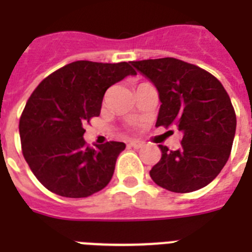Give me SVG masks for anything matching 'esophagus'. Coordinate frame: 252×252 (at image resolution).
<instances>
[{"instance_id": "obj_1", "label": "esophagus", "mask_w": 252, "mask_h": 252, "mask_svg": "<svg viewBox=\"0 0 252 252\" xmlns=\"http://www.w3.org/2000/svg\"><path fill=\"white\" fill-rule=\"evenodd\" d=\"M127 147H130V148H135V149H139V148H141V147H143V143H141V141H130V143H128L127 144Z\"/></svg>"}]
</instances>
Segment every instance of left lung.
<instances>
[{"label": "left lung", "mask_w": 252, "mask_h": 252, "mask_svg": "<svg viewBox=\"0 0 252 252\" xmlns=\"http://www.w3.org/2000/svg\"><path fill=\"white\" fill-rule=\"evenodd\" d=\"M159 94L156 126L178 128L182 147L159 145L161 159L149 171L152 180L175 193L194 192L219 175L236 134V112L216 77L175 58L131 62Z\"/></svg>", "instance_id": "1"}]
</instances>
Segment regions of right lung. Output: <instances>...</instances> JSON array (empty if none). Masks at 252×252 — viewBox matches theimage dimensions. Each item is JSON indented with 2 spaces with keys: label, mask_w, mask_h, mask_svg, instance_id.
I'll list each match as a JSON object with an SVG mask.
<instances>
[{
  "label": "right lung",
  "mask_w": 252,
  "mask_h": 252,
  "mask_svg": "<svg viewBox=\"0 0 252 252\" xmlns=\"http://www.w3.org/2000/svg\"><path fill=\"white\" fill-rule=\"evenodd\" d=\"M128 74L130 63L78 60L47 76L27 101L19 121L22 152L50 192L84 198L108 186L125 143L86 144L85 125L100 114L105 91Z\"/></svg>",
  "instance_id": "1"
}]
</instances>
